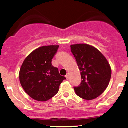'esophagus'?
Instances as JSON below:
<instances>
[{
  "label": "esophagus",
  "mask_w": 128,
  "mask_h": 128,
  "mask_svg": "<svg viewBox=\"0 0 128 128\" xmlns=\"http://www.w3.org/2000/svg\"><path fill=\"white\" fill-rule=\"evenodd\" d=\"M66 79H67V80H68V78H69V75H68V74H66Z\"/></svg>",
  "instance_id": "esophagus-1"
}]
</instances>
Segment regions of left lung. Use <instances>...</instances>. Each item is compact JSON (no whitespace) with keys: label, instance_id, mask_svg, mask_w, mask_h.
<instances>
[{"label":"left lung","instance_id":"obj_1","mask_svg":"<svg viewBox=\"0 0 128 128\" xmlns=\"http://www.w3.org/2000/svg\"><path fill=\"white\" fill-rule=\"evenodd\" d=\"M80 72L82 81L74 86L76 94L85 100H92L102 94L111 77L110 64L102 53L86 44L70 46Z\"/></svg>","mask_w":128,"mask_h":128}]
</instances>
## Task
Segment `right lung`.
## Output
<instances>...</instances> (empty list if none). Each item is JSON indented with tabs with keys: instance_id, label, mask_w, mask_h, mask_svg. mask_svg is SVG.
<instances>
[{
	"instance_id": "obj_1",
	"label": "right lung",
	"mask_w": 128,
	"mask_h": 128,
	"mask_svg": "<svg viewBox=\"0 0 128 128\" xmlns=\"http://www.w3.org/2000/svg\"><path fill=\"white\" fill-rule=\"evenodd\" d=\"M59 46H42L30 53L23 61L19 73L22 87L30 98L44 102L59 91L60 84L66 78L52 65L53 58Z\"/></svg>"
}]
</instances>
